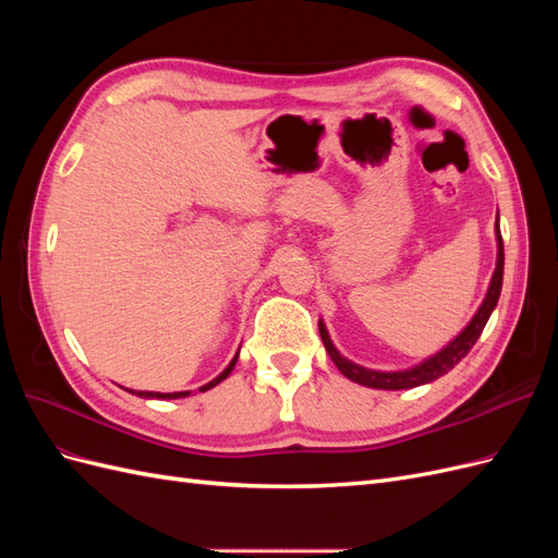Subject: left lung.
Instances as JSON below:
<instances>
[{"instance_id":"8db88e82","label":"left lung","mask_w":558,"mask_h":558,"mask_svg":"<svg viewBox=\"0 0 558 558\" xmlns=\"http://www.w3.org/2000/svg\"><path fill=\"white\" fill-rule=\"evenodd\" d=\"M496 238H498V260H496L494 277H492V283H488V291H486L482 307L477 310L475 316H472V320L463 328V332L459 337H453V340L442 351H437L435 356L426 359L424 363H418L410 369H400V373H379V369H367L363 365H356L349 359H344L342 353L337 351L335 344L330 342V335H328L326 326L318 320L320 340H324L326 351L330 353V359L337 365V369H340V373L351 381H356L361 386H369V388H384V391H402V388H414V386L428 384V381H435L437 377L447 375L449 369L459 363L472 347H475L488 316H492V312L498 305L500 289H502V265H505V251H502V238H500L498 223H496Z\"/></svg>"}]
</instances>
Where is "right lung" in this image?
I'll use <instances>...</instances> for the list:
<instances>
[{"label":"right lung","instance_id":"right-lung-1","mask_svg":"<svg viewBox=\"0 0 558 558\" xmlns=\"http://www.w3.org/2000/svg\"><path fill=\"white\" fill-rule=\"evenodd\" d=\"M240 353V351H238ZM234 363H238V356H234L232 361H230V365L223 369L221 375H218L216 379H211L209 384H205V386H199V391H209V388H214L216 384H221L230 373H232V367H234ZM125 391H130V388H125ZM130 393H137L140 398H160V400H174V398H185V396H191V391H179V393H154V391H130Z\"/></svg>","mask_w":558,"mask_h":558}]
</instances>
